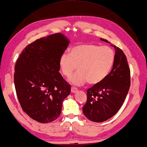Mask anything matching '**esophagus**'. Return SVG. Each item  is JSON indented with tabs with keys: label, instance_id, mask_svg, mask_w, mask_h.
Returning <instances> with one entry per match:
<instances>
[{
	"label": "esophagus",
	"instance_id": "34e87169",
	"mask_svg": "<svg viewBox=\"0 0 147 147\" xmlns=\"http://www.w3.org/2000/svg\"><path fill=\"white\" fill-rule=\"evenodd\" d=\"M77 91H78V89L76 87H71V92L72 93H76Z\"/></svg>",
	"mask_w": 147,
	"mask_h": 147
}]
</instances>
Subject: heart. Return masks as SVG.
I'll use <instances>...</instances> for the list:
<instances>
[{"label":"heart","instance_id":"heart-1","mask_svg":"<svg viewBox=\"0 0 147 147\" xmlns=\"http://www.w3.org/2000/svg\"><path fill=\"white\" fill-rule=\"evenodd\" d=\"M115 60V52L108 46L80 44L71 48L70 54L61 55L59 65L61 73L68 77L76 69L68 81L80 86L87 81L90 84L100 83L108 76Z\"/></svg>","mask_w":147,"mask_h":147}]
</instances>
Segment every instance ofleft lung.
<instances>
[{
  "instance_id": "8db88e82",
  "label": "left lung",
  "mask_w": 147,
  "mask_h": 147,
  "mask_svg": "<svg viewBox=\"0 0 147 147\" xmlns=\"http://www.w3.org/2000/svg\"><path fill=\"white\" fill-rule=\"evenodd\" d=\"M111 45L116 51L113 69L102 82L87 90V102L82 108L85 116L93 122L105 121L115 115L129 89L130 70L126 55L119 48Z\"/></svg>"
}]
</instances>
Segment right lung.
<instances>
[{
  "label": "right lung",
  "mask_w": 147,
  "mask_h": 147,
  "mask_svg": "<svg viewBox=\"0 0 147 147\" xmlns=\"http://www.w3.org/2000/svg\"><path fill=\"white\" fill-rule=\"evenodd\" d=\"M70 41L61 33L43 37L26 46L15 65L14 80L22 110L38 122L60 115L71 87L60 74L59 60Z\"/></svg>",
  "instance_id": "right-lung-1"
}]
</instances>
